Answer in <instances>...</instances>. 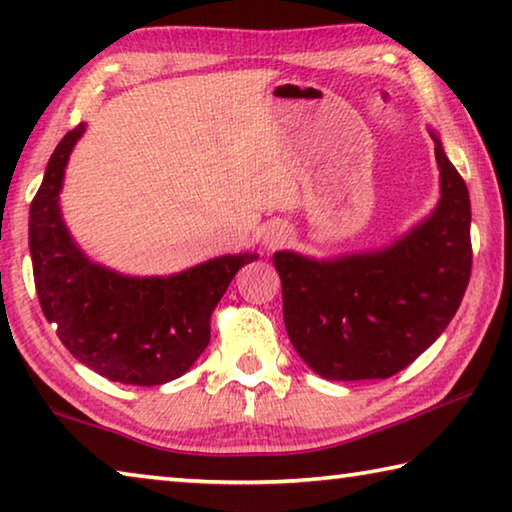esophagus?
I'll return each mask as SVG.
<instances>
[{"label": "esophagus", "mask_w": 512, "mask_h": 512, "mask_svg": "<svg viewBox=\"0 0 512 512\" xmlns=\"http://www.w3.org/2000/svg\"><path fill=\"white\" fill-rule=\"evenodd\" d=\"M289 239H291L289 230L284 228V225H273V228L266 232V246L268 248H282Z\"/></svg>", "instance_id": "esophagus-1"}]
</instances>
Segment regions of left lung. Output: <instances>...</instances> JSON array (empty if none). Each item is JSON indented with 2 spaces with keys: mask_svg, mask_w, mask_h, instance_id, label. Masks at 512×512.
I'll list each match as a JSON object with an SVG mask.
<instances>
[{
  "mask_svg": "<svg viewBox=\"0 0 512 512\" xmlns=\"http://www.w3.org/2000/svg\"><path fill=\"white\" fill-rule=\"evenodd\" d=\"M433 151L440 203L391 248L332 262L273 255L289 339L320 377H393L443 334L461 305L472 273L470 194L436 135Z\"/></svg>",
  "mask_w": 512,
  "mask_h": 512,
  "instance_id": "8db88e82",
  "label": "left lung"
}]
</instances>
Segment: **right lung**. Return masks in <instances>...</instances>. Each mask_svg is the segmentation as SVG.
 I'll use <instances>...</instances> for the list:
<instances>
[{"label":"right lung","instance_id":"obj_1","mask_svg":"<svg viewBox=\"0 0 512 512\" xmlns=\"http://www.w3.org/2000/svg\"><path fill=\"white\" fill-rule=\"evenodd\" d=\"M85 126L51 153L29 210V250L42 314L85 366L119 384L160 386L192 368L210 343V316L241 266L225 255L171 277H124L92 264L60 219L67 158Z\"/></svg>","mask_w":512,"mask_h":512}]
</instances>
